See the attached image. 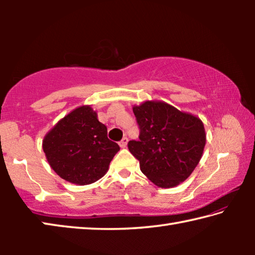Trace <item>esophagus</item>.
<instances>
[{
	"mask_svg": "<svg viewBox=\"0 0 255 255\" xmlns=\"http://www.w3.org/2000/svg\"><path fill=\"white\" fill-rule=\"evenodd\" d=\"M127 143H128V138L127 137H124L122 140L119 141V145H120V147L122 148H125L127 146Z\"/></svg>",
	"mask_w": 255,
	"mask_h": 255,
	"instance_id": "1",
	"label": "esophagus"
}]
</instances>
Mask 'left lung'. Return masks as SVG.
<instances>
[{"label": "left lung", "instance_id": "obj_1", "mask_svg": "<svg viewBox=\"0 0 255 255\" xmlns=\"http://www.w3.org/2000/svg\"><path fill=\"white\" fill-rule=\"evenodd\" d=\"M139 139L128 149L140 171L161 188L180 184L198 165L206 144L204 124L165 102L146 101L133 107Z\"/></svg>", "mask_w": 255, "mask_h": 255}]
</instances>
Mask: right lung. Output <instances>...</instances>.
<instances>
[{
  "label": "right lung",
  "mask_w": 255,
  "mask_h": 255,
  "mask_svg": "<svg viewBox=\"0 0 255 255\" xmlns=\"http://www.w3.org/2000/svg\"><path fill=\"white\" fill-rule=\"evenodd\" d=\"M107 133L97 112L83 106L59 120L44 138L42 149L60 178L80 185L90 184L106 174L120 149Z\"/></svg>",
  "instance_id": "1"
}]
</instances>
